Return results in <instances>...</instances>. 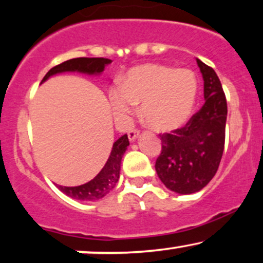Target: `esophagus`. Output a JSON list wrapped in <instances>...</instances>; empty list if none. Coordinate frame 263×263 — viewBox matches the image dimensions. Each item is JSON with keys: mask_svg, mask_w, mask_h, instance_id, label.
I'll use <instances>...</instances> for the list:
<instances>
[{"mask_svg": "<svg viewBox=\"0 0 263 263\" xmlns=\"http://www.w3.org/2000/svg\"><path fill=\"white\" fill-rule=\"evenodd\" d=\"M138 136H140V131H137V129H132V131L128 132V140L131 142H134L137 140Z\"/></svg>", "mask_w": 263, "mask_h": 263, "instance_id": "34e87169", "label": "esophagus"}]
</instances>
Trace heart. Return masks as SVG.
<instances>
[{
  "label": "heart",
  "mask_w": 263,
  "mask_h": 263,
  "mask_svg": "<svg viewBox=\"0 0 263 263\" xmlns=\"http://www.w3.org/2000/svg\"><path fill=\"white\" fill-rule=\"evenodd\" d=\"M198 81L193 71L162 64H143L129 69L122 87L108 91L116 121L126 125L141 105L144 123L157 132H172L188 122L194 110Z\"/></svg>",
  "instance_id": "1"
}]
</instances>
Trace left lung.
Here are the masks:
<instances>
[{
    "label": "left lung",
    "mask_w": 263,
    "mask_h": 263,
    "mask_svg": "<svg viewBox=\"0 0 263 263\" xmlns=\"http://www.w3.org/2000/svg\"><path fill=\"white\" fill-rule=\"evenodd\" d=\"M204 80V105L185 126L161 136L157 158L159 179L172 192L193 194L201 190L218 171L225 144L228 105L213 68L197 59Z\"/></svg>",
    "instance_id": "obj_1"
}]
</instances>
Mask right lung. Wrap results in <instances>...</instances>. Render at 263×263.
Instances as JSON below:
<instances>
[{
    "mask_svg": "<svg viewBox=\"0 0 263 263\" xmlns=\"http://www.w3.org/2000/svg\"><path fill=\"white\" fill-rule=\"evenodd\" d=\"M112 60L106 58H74L69 59L62 64L50 69L42 80L47 81L50 77L62 73H80L85 75L98 77L105 70V66L111 64ZM41 83V84H42ZM129 146L127 135H123L114 143L110 156L106 163L99 172L98 176L85 184L77 186H63L57 185L60 192L68 197L77 199L80 201H93L107 195L119 182L120 171H121V161L126 149Z\"/></svg>",
    "mask_w": 263,
    "mask_h": 263,
    "instance_id": "obj_1",
    "label": "right lung"
}]
</instances>
